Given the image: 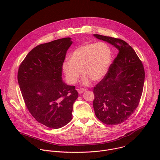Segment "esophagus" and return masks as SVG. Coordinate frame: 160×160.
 Wrapping results in <instances>:
<instances>
[{
    "instance_id": "esophagus-1",
    "label": "esophagus",
    "mask_w": 160,
    "mask_h": 160,
    "mask_svg": "<svg viewBox=\"0 0 160 160\" xmlns=\"http://www.w3.org/2000/svg\"><path fill=\"white\" fill-rule=\"evenodd\" d=\"M85 90V89L84 88H79V89H78V94H82L83 92V91Z\"/></svg>"
}]
</instances>
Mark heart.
<instances>
[{"label":"heart","instance_id":"heart-1","mask_svg":"<svg viewBox=\"0 0 160 160\" xmlns=\"http://www.w3.org/2000/svg\"><path fill=\"white\" fill-rule=\"evenodd\" d=\"M111 61V51L104 42L88 43L76 48L70 54V60L62 64V71L66 80L75 84L84 75L82 83L89 84L90 80L98 82L106 74Z\"/></svg>","mask_w":160,"mask_h":160}]
</instances>
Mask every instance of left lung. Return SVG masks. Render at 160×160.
<instances>
[{
  "label": "left lung",
  "mask_w": 160,
  "mask_h": 160,
  "mask_svg": "<svg viewBox=\"0 0 160 160\" xmlns=\"http://www.w3.org/2000/svg\"><path fill=\"white\" fill-rule=\"evenodd\" d=\"M118 51L103 78L94 88L93 107L96 117L108 125L127 120L138 108L142 96L145 72L142 61L124 40L94 35Z\"/></svg>",
  "instance_id": "1"
}]
</instances>
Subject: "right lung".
<instances>
[{"mask_svg": "<svg viewBox=\"0 0 160 160\" xmlns=\"http://www.w3.org/2000/svg\"><path fill=\"white\" fill-rule=\"evenodd\" d=\"M71 39L37 45L18 69V83L27 109L38 122L51 128H61L72 120L73 104L78 96L75 87L66 85L61 77Z\"/></svg>", "mask_w": 160, "mask_h": 160, "instance_id": "add662e5", "label": "right lung"}]
</instances>
